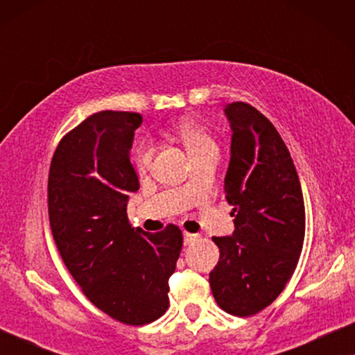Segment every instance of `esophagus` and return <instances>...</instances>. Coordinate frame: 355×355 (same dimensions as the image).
I'll return each instance as SVG.
<instances>
[{"mask_svg": "<svg viewBox=\"0 0 355 355\" xmlns=\"http://www.w3.org/2000/svg\"><path fill=\"white\" fill-rule=\"evenodd\" d=\"M198 241V234H191V232H184V245H192L193 242Z\"/></svg>", "mask_w": 355, "mask_h": 355, "instance_id": "34e87169", "label": "esophagus"}]
</instances>
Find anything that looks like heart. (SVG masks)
<instances>
[{
  "label": "heart",
  "instance_id": "heart-1",
  "mask_svg": "<svg viewBox=\"0 0 355 355\" xmlns=\"http://www.w3.org/2000/svg\"><path fill=\"white\" fill-rule=\"evenodd\" d=\"M173 134L181 140L184 147L187 148V152L193 155L203 152V150L216 147L215 140L211 139V135L207 132V129L196 123L193 119L184 118L179 119L176 124L173 125ZM153 157V144L150 140H140V142L135 145L134 153H132V162L137 169H145L152 162Z\"/></svg>",
  "mask_w": 355,
  "mask_h": 355
}]
</instances>
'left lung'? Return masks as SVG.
Listing matches in <instances>:
<instances>
[{
  "label": "left lung",
  "mask_w": 355,
  "mask_h": 355,
  "mask_svg": "<svg viewBox=\"0 0 355 355\" xmlns=\"http://www.w3.org/2000/svg\"><path fill=\"white\" fill-rule=\"evenodd\" d=\"M231 159L225 178L234 232L213 237L220 260L210 271L216 304L249 317L273 302L293 276L302 252L305 208L289 150L275 125L254 106H225Z\"/></svg>",
  "instance_id": "8db88e82"
}]
</instances>
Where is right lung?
Segmentation results:
<instances>
[{"label":"right lung","instance_id":"obj_1","mask_svg":"<svg viewBox=\"0 0 355 355\" xmlns=\"http://www.w3.org/2000/svg\"><path fill=\"white\" fill-rule=\"evenodd\" d=\"M142 116L92 114L58 145L48 178V213L62 261L94 305L125 324H145L166 312L169 276L182 232L135 231L128 220L130 192L139 191L130 163Z\"/></svg>","mask_w":355,"mask_h":355}]
</instances>
